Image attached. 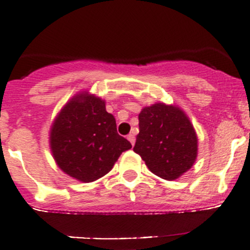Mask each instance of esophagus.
Segmentation results:
<instances>
[{
  "mask_svg": "<svg viewBox=\"0 0 250 250\" xmlns=\"http://www.w3.org/2000/svg\"><path fill=\"white\" fill-rule=\"evenodd\" d=\"M127 139L128 141H130V143L132 144V146H135V142H136V137H135V135H133V133H130V135L127 136Z\"/></svg>",
  "mask_w": 250,
  "mask_h": 250,
  "instance_id": "34e87169",
  "label": "esophagus"
}]
</instances>
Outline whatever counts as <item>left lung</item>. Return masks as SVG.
Wrapping results in <instances>:
<instances>
[{"label": "left lung", "instance_id": "obj_1", "mask_svg": "<svg viewBox=\"0 0 250 250\" xmlns=\"http://www.w3.org/2000/svg\"><path fill=\"white\" fill-rule=\"evenodd\" d=\"M138 120L133 151L151 173L171 181L192 167L198 154V138L182 109L157 103L144 107Z\"/></svg>", "mask_w": 250, "mask_h": 250}]
</instances>
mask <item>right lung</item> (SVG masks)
<instances>
[{
    "mask_svg": "<svg viewBox=\"0 0 250 250\" xmlns=\"http://www.w3.org/2000/svg\"><path fill=\"white\" fill-rule=\"evenodd\" d=\"M50 146L58 167L82 182L103 178L132 147L118 135L104 101L88 93L77 94L62 108L51 127Z\"/></svg>",
    "mask_w": 250,
    "mask_h": 250,
    "instance_id": "obj_1",
    "label": "right lung"
}]
</instances>
